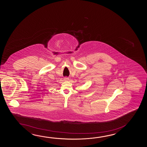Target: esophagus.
Masks as SVG:
<instances>
[{
  "instance_id": "1",
  "label": "esophagus",
  "mask_w": 147,
  "mask_h": 147,
  "mask_svg": "<svg viewBox=\"0 0 147 147\" xmlns=\"http://www.w3.org/2000/svg\"><path fill=\"white\" fill-rule=\"evenodd\" d=\"M69 79V78H67V77H65V78H64V80H66V81H67V80H68Z\"/></svg>"
}]
</instances>
